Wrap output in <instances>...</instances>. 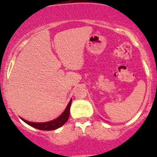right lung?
Returning a JSON list of instances; mask_svg holds the SVG:
<instances>
[{
    "label": "right lung",
    "mask_w": 157,
    "mask_h": 157,
    "mask_svg": "<svg viewBox=\"0 0 157 157\" xmlns=\"http://www.w3.org/2000/svg\"><path fill=\"white\" fill-rule=\"evenodd\" d=\"M71 104V99L70 102L68 103L67 106L66 107L65 110L62 113L60 116L58 118L55 119L51 121L45 122V123H33V122L27 121V120H24L23 118H21V120L24 121L25 123H27L28 125L31 126V127H34L36 129L41 130H53L59 128V127H62V126L66 123V122L68 120L69 116H70V107Z\"/></svg>",
    "instance_id": "right-lung-1"
}]
</instances>
